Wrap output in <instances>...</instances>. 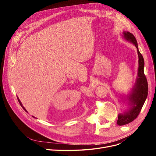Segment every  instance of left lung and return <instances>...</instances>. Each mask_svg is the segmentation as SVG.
<instances>
[{
	"mask_svg": "<svg viewBox=\"0 0 156 156\" xmlns=\"http://www.w3.org/2000/svg\"><path fill=\"white\" fill-rule=\"evenodd\" d=\"M124 37L131 43H133L136 49L139 56V71L138 78L136 79V83L135 88L133 89V92L129 95V99L132 103V107L129 111L126 112L124 114L119 115L118 116L117 124L119 126H123L129 124L133 121L138 116L142 109V107L145 102V100L148 96V85L147 79L144 73V61L143 55L139 51L137 42L135 37L129 32H123Z\"/></svg>",
	"mask_w": 156,
	"mask_h": 156,
	"instance_id": "8db88e82",
	"label": "left lung"
}]
</instances>
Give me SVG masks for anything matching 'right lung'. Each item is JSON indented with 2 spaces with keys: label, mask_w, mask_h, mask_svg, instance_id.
Segmentation results:
<instances>
[{
  "label": "right lung",
  "mask_w": 156,
  "mask_h": 156,
  "mask_svg": "<svg viewBox=\"0 0 156 156\" xmlns=\"http://www.w3.org/2000/svg\"><path fill=\"white\" fill-rule=\"evenodd\" d=\"M18 101H19V102H20V105H21V107H23V105H22V104H21V101H20V100H19V99H18ZM23 109H24V110H25V111L26 112H27V111H26V109H25V108L24 107H23Z\"/></svg>",
  "instance_id": "obj_1"
}]
</instances>
